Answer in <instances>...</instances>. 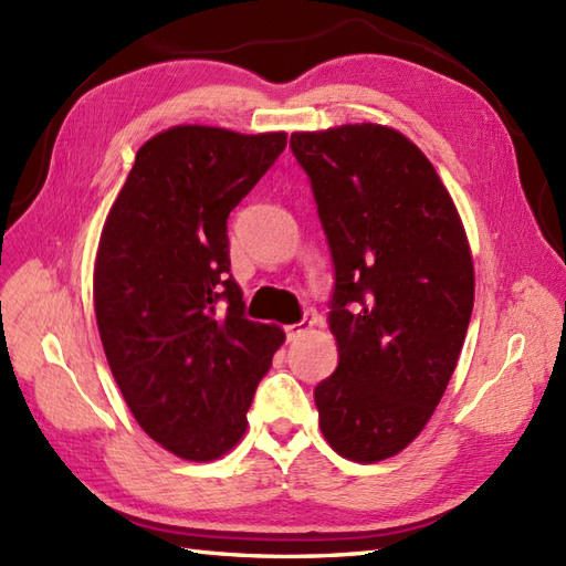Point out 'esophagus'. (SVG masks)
<instances>
[{"instance_id": "esophagus-1", "label": "esophagus", "mask_w": 566, "mask_h": 566, "mask_svg": "<svg viewBox=\"0 0 566 566\" xmlns=\"http://www.w3.org/2000/svg\"><path fill=\"white\" fill-rule=\"evenodd\" d=\"M311 327H313V321H298V323H294V325H286V327H284V329H286V342L301 339L303 335H306V332H311Z\"/></svg>"}]
</instances>
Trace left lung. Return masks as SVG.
Wrapping results in <instances>:
<instances>
[{
  "label": "left lung",
  "instance_id": "obj_1",
  "mask_svg": "<svg viewBox=\"0 0 566 566\" xmlns=\"http://www.w3.org/2000/svg\"><path fill=\"white\" fill-rule=\"evenodd\" d=\"M335 263L329 332L339 364L315 387L337 454L382 461L438 407L473 311V263L452 196L395 128L292 134Z\"/></svg>",
  "mask_w": 566,
  "mask_h": 566
}]
</instances>
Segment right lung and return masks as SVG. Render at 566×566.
<instances>
[{
    "instance_id": "obj_1",
    "label": "right lung",
    "mask_w": 566,
    "mask_h": 566,
    "mask_svg": "<svg viewBox=\"0 0 566 566\" xmlns=\"http://www.w3.org/2000/svg\"><path fill=\"white\" fill-rule=\"evenodd\" d=\"M286 148V134L174 126L150 138L99 237V339L138 426L188 461L227 454L284 344L243 315L227 220Z\"/></svg>"
}]
</instances>
